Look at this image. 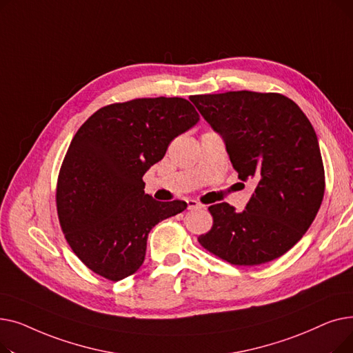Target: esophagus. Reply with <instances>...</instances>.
Instances as JSON below:
<instances>
[{
  "instance_id": "esophagus-1",
  "label": "esophagus",
  "mask_w": 353,
  "mask_h": 353,
  "mask_svg": "<svg viewBox=\"0 0 353 353\" xmlns=\"http://www.w3.org/2000/svg\"><path fill=\"white\" fill-rule=\"evenodd\" d=\"M205 206L200 205V203L197 200H188V209L189 210H196V209H203Z\"/></svg>"
}]
</instances>
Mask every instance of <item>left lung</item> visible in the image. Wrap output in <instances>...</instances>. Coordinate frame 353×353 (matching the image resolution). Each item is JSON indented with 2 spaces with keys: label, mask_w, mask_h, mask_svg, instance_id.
<instances>
[{
  "label": "left lung",
  "mask_w": 353,
  "mask_h": 353,
  "mask_svg": "<svg viewBox=\"0 0 353 353\" xmlns=\"http://www.w3.org/2000/svg\"><path fill=\"white\" fill-rule=\"evenodd\" d=\"M190 100L225 140L240 180L256 183L246 209L209 208L199 243L239 266L268 263L299 242L318 214L325 170L316 133L299 105L277 92L228 91Z\"/></svg>",
  "instance_id": "left-lung-1"
}]
</instances>
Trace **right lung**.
I'll return each instance as SVG.
<instances>
[{"instance_id":"obj_1","label":"right lung","mask_w":353,"mask_h":353,"mask_svg":"<svg viewBox=\"0 0 353 353\" xmlns=\"http://www.w3.org/2000/svg\"><path fill=\"white\" fill-rule=\"evenodd\" d=\"M199 120L186 99H136L97 110L79 128L60 169L57 212L90 270L113 282L136 273L150 230L188 208L145 194L143 176Z\"/></svg>"}]
</instances>
